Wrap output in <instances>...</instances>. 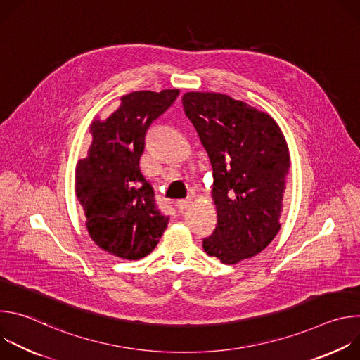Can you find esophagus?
<instances>
[{"mask_svg": "<svg viewBox=\"0 0 360 360\" xmlns=\"http://www.w3.org/2000/svg\"><path fill=\"white\" fill-rule=\"evenodd\" d=\"M176 207H178V211H179L181 214H184V212L191 207V199H182V200H178Z\"/></svg>", "mask_w": 360, "mask_h": 360, "instance_id": "esophagus-1", "label": "esophagus"}]
</instances>
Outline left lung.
<instances>
[{
	"mask_svg": "<svg viewBox=\"0 0 360 360\" xmlns=\"http://www.w3.org/2000/svg\"><path fill=\"white\" fill-rule=\"evenodd\" d=\"M182 104L212 165L218 224L203 249L225 265L261 253L281 229L290 155L276 121L219 92H185Z\"/></svg>",
	"mask_w": 360,
	"mask_h": 360,
	"instance_id": "obj_1",
	"label": "left lung"
}]
</instances>
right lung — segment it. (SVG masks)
Masks as SVG:
<instances>
[{
  "instance_id": "1",
  "label": "right lung",
  "mask_w": 360,
  "mask_h": 360,
  "mask_svg": "<svg viewBox=\"0 0 360 360\" xmlns=\"http://www.w3.org/2000/svg\"><path fill=\"white\" fill-rule=\"evenodd\" d=\"M178 94L176 88L129 92L120 98V107L110 117H95L89 125L92 142L75 167V193L91 239L117 258H145L168 226L169 218L157 208L139 158L146 129Z\"/></svg>"
}]
</instances>
